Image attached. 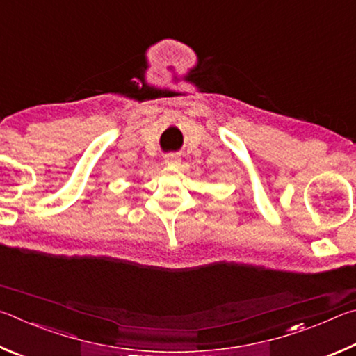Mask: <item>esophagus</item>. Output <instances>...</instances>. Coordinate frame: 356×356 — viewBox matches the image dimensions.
I'll return each mask as SVG.
<instances>
[{"mask_svg": "<svg viewBox=\"0 0 356 356\" xmlns=\"http://www.w3.org/2000/svg\"><path fill=\"white\" fill-rule=\"evenodd\" d=\"M180 163H182V160H180V156L176 154H170L165 156V165L168 168H179Z\"/></svg>", "mask_w": 356, "mask_h": 356, "instance_id": "1", "label": "esophagus"}]
</instances>
